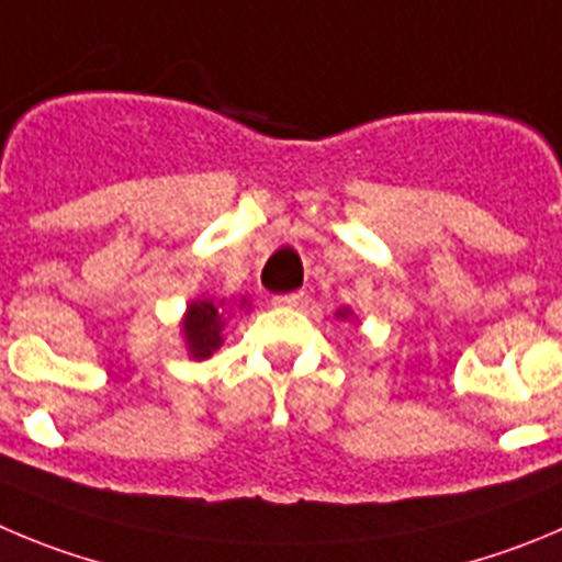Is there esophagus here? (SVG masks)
I'll return each instance as SVG.
<instances>
[{
	"mask_svg": "<svg viewBox=\"0 0 562 562\" xmlns=\"http://www.w3.org/2000/svg\"><path fill=\"white\" fill-rule=\"evenodd\" d=\"M305 302V293L302 291H293V293H280V296H274V305L277 307H299Z\"/></svg>",
	"mask_w": 562,
	"mask_h": 562,
	"instance_id": "obj_1",
	"label": "esophagus"
}]
</instances>
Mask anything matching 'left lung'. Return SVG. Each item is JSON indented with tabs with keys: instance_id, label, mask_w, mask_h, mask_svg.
<instances>
[{
	"instance_id": "obj_1",
	"label": "left lung",
	"mask_w": 562,
	"mask_h": 562,
	"mask_svg": "<svg viewBox=\"0 0 562 562\" xmlns=\"http://www.w3.org/2000/svg\"><path fill=\"white\" fill-rule=\"evenodd\" d=\"M338 316L340 318H349V311H346V307H344V311H338Z\"/></svg>"
}]
</instances>
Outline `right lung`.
Instances as JSON below:
<instances>
[{
  "label": "right lung",
  "instance_id": "1",
  "mask_svg": "<svg viewBox=\"0 0 562 562\" xmlns=\"http://www.w3.org/2000/svg\"><path fill=\"white\" fill-rule=\"evenodd\" d=\"M240 305H246V299H240ZM224 302L216 299H196L191 302L182 318V335H186L188 352L193 360H204L216 352L224 344Z\"/></svg>",
  "mask_w": 562,
  "mask_h": 562
}]
</instances>
